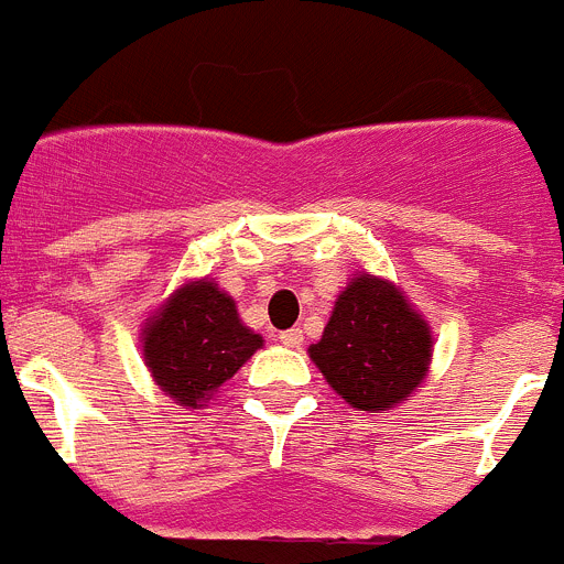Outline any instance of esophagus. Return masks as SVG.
Listing matches in <instances>:
<instances>
[{"label":"esophagus","instance_id":"esophagus-1","mask_svg":"<svg viewBox=\"0 0 564 564\" xmlns=\"http://www.w3.org/2000/svg\"><path fill=\"white\" fill-rule=\"evenodd\" d=\"M279 341L285 344V347H299V344L305 341V336H302V330H299V327H293V330L279 333Z\"/></svg>","mask_w":564,"mask_h":564}]
</instances>
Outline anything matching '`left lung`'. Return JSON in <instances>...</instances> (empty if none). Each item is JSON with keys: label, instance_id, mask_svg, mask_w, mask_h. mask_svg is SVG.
Masks as SVG:
<instances>
[{"label": "left lung", "instance_id": "obj_1", "mask_svg": "<svg viewBox=\"0 0 564 564\" xmlns=\"http://www.w3.org/2000/svg\"><path fill=\"white\" fill-rule=\"evenodd\" d=\"M430 322L390 279L352 273L330 322L307 356L333 392L361 412H387L410 401L430 376Z\"/></svg>", "mask_w": 564, "mask_h": 564}]
</instances>
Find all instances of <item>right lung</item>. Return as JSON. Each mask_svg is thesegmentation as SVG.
<instances>
[{
    "label": "right lung",
    "mask_w": 564,
    "mask_h": 564,
    "mask_svg": "<svg viewBox=\"0 0 564 564\" xmlns=\"http://www.w3.org/2000/svg\"><path fill=\"white\" fill-rule=\"evenodd\" d=\"M262 347L237 302L214 279L183 282L143 322L141 350L152 381L183 410H203Z\"/></svg>",
    "instance_id": "add662e5"
}]
</instances>
